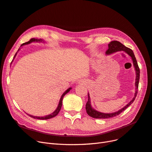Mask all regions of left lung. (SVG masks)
I'll return each mask as SVG.
<instances>
[{
    "label": "left lung",
    "instance_id": "1",
    "mask_svg": "<svg viewBox=\"0 0 152 152\" xmlns=\"http://www.w3.org/2000/svg\"><path fill=\"white\" fill-rule=\"evenodd\" d=\"M118 51H124L127 53L133 60V65L135 68V70H136V74H137V76H136V82H135V86H136V92L134 94V97L132 99V101H130L129 103H128L127 105L124 107L123 109L121 110H119V111L114 113H111V114H106V113H102L99 111H96L95 109H94L91 105V101H90V96L88 94V101L86 103V109L87 113L88 114V116H90L92 118H99V119H104V118H113L116 116H118L120 113H121L123 111H124L128 107H129L131 104H132L133 101H134V99L137 97V93H138V84H139V80H140V69L139 66L138 65V63L137 60H136V58L134 56L133 51L132 49H130L128 47L125 46L123 45L122 43L118 41H113L111 42H110L109 44L108 45V49L106 50V53L107 55L108 54H111L113 53H114V52H116Z\"/></svg>",
    "mask_w": 152,
    "mask_h": 152
}]
</instances>
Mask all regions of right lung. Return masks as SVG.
Masks as SVG:
<instances>
[{
  "label": "right lung",
  "mask_w": 152,
  "mask_h": 152,
  "mask_svg": "<svg viewBox=\"0 0 152 152\" xmlns=\"http://www.w3.org/2000/svg\"><path fill=\"white\" fill-rule=\"evenodd\" d=\"M34 41H36V42H38V41H42V39H35V38H31L29 41H28V42H26V43L22 44L21 46L24 45L29 44V43H32V42H34ZM15 55H16V53H15V55H14V57L15 56ZM70 89H71V88H68V89H67L64 94H63V95L61 96V98H60V102H59V104H58V107L56 108V109L55 111L53 113H52V114H50V115H47V116H43V117L33 116H31V115H29V114H28V115H29V116L30 117L33 118H34V119H50V118H53V117L56 116V115L58 114V113L60 112V109H61V106H62V100H63V98H64V96L66 94H67L68 92H69L70 91Z\"/></svg>",
  "instance_id": "right-lung-1"
}]
</instances>
